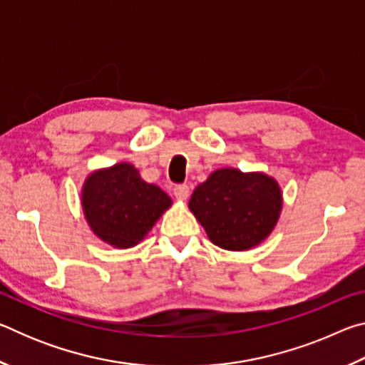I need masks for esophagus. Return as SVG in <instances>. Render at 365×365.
Instances as JSON below:
<instances>
[{"mask_svg":"<svg viewBox=\"0 0 365 365\" xmlns=\"http://www.w3.org/2000/svg\"><path fill=\"white\" fill-rule=\"evenodd\" d=\"M174 195H175L177 200H180V201H185V200H187L188 195H190V188H188V185H185V183L175 185V187H174Z\"/></svg>","mask_w":365,"mask_h":365,"instance_id":"1","label":"esophagus"}]
</instances>
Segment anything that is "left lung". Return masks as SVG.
<instances>
[{"label":"left lung","mask_w":365,"mask_h":365,"mask_svg":"<svg viewBox=\"0 0 365 365\" xmlns=\"http://www.w3.org/2000/svg\"><path fill=\"white\" fill-rule=\"evenodd\" d=\"M190 209L214 245L243 251L269 237L279 220L282 195L267 175L219 169L195 188Z\"/></svg>","instance_id":"1"}]
</instances>
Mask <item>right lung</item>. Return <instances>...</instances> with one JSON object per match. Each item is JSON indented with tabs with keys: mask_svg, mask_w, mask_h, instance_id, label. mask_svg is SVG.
Masks as SVG:
<instances>
[{
	"mask_svg": "<svg viewBox=\"0 0 365 365\" xmlns=\"http://www.w3.org/2000/svg\"><path fill=\"white\" fill-rule=\"evenodd\" d=\"M170 202L163 190L141 180L127 163L91 174L82 193L91 230L115 248L138 245Z\"/></svg>",
	"mask_w": 365,
	"mask_h": 365,
	"instance_id": "add662e5",
	"label": "right lung"
}]
</instances>
